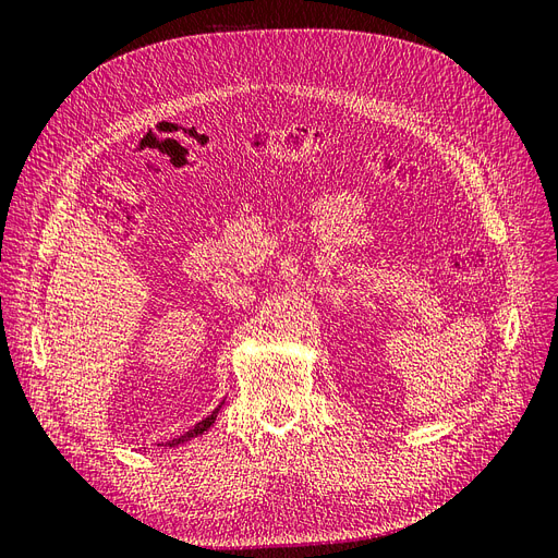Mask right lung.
<instances>
[{"mask_svg": "<svg viewBox=\"0 0 558 558\" xmlns=\"http://www.w3.org/2000/svg\"><path fill=\"white\" fill-rule=\"evenodd\" d=\"M218 410H221V408H218ZM218 410L216 412H211L207 418H202L199 421V424L197 426H193L189 433H183L181 437H177V440H172L170 442V447H177V445H181V442H189L191 440V437H197V435H202V433H205L211 424H214V418H216V414H218Z\"/></svg>", "mask_w": 558, "mask_h": 558, "instance_id": "obj_1", "label": "right lung"}]
</instances>
